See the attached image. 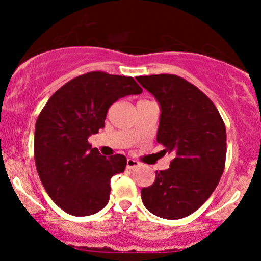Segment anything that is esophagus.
<instances>
[{
    "label": "esophagus",
    "mask_w": 261,
    "mask_h": 261,
    "mask_svg": "<svg viewBox=\"0 0 261 261\" xmlns=\"http://www.w3.org/2000/svg\"><path fill=\"white\" fill-rule=\"evenodd\" d=\"M140 166V163L137 161L133 160V158H127L126 161V168L127 169H135Z\"/></svg>",
    "instance_id": "1"
}]
</instances>
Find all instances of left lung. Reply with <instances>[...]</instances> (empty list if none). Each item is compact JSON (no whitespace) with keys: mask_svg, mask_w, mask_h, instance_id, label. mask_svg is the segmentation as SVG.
I'll return each mask as SVG.
<instances>
[{"mask_svg":"<svg viewBox=\"0 0 261 261\" xmlns=\"http://www.w3.org/2000/svg\"><path fill=\"white\" fill-rule=\"evenodd\" d=\"M161 107L157 142L174 154L141 190L155 216L179 220L195 212L216 189L226 163V126L217 108L197 87L175 74L136 77Z\"/></svg>","mask_w":261,"mask_h":261,"instance_id":"8db88e82","label":"left lung"}]
</instances>
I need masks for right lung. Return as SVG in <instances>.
Instances as JSON below:
<instances>
[{
    "instance_id": "1",
    "label": "right lung",
    "mask_w": 261,
    "mask_h": 261,
    "mask_svg": "<svg viewBox=\"0 0 261 261\" xmlns=\"http://www.w3.org/2000/svg\"><path fill=\"white\" fill-rule=\"evenodd\" d=\"M140 93L133 77L94 71L62 86L39 114L35 166L46 193L65 212L89 216L109 201L110 179L124 172L126 157H104L88 137L104 127L113 103Z\"/></svg>"
}]
</instances>
